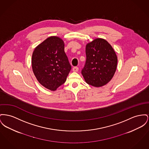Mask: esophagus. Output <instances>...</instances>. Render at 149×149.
<instances>
[{"label": "esophagus", "instance_id": "1", "mask_svg": "<svg viewBox=\"0 0 149 149\" xmlns=\"http://www.w3.org/2000/svg\"><path fill=\"white\" fill-rule=\"evenodd\" d=\"M79 70V68H78V67H74L73 68H72V71H74V72H77Z\"/></svg>", "mask_w": 149, "mask_h": 149}]
</instances>
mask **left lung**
I'll use <instances>...</instances> for the list:
<instances>
[{"label":"left lung","instance_id":"left-lung-1","mask_svg":"<svg viewBox=\"0 0 149 149\" xmlns=\"http://www.w3.org/2000/svg\"><path fill=\"white\" fill-rule=\"evenodd\" d=\"M87 59L81 74L86 83L95 87L107 84L113 78L118 58L113 48L104 39L96 38L86 44Z\"/></svg>","mask_w":149,"mask_h":149}]
</instances>
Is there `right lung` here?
Returning <instances> with one entry per match:
<instances>
[{
	"label": "right lung",
	"mask_w": 149,
	"mask_h": 149,
	"mask_svg": "<svg viewBox=\"0 0 149 149\" xmlns=\"http://www.w3.org/2000/svg\"><path fill=\"white\" fill-rule=\"evenodd\" d=\"M61 38L51 36L37 45L32 54L31 65L35 77L50 91H56L65 82L71 68Z\"/></svg>",
	"instance_id": "right-lung-1"
}]
</instances>
